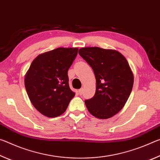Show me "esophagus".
Wrapping results in <instances>:
<instances>
[{"label": "esophagus", "instance_id": "1", "mask_svg": "<svg viewBox=\"0 0 160 160\" xmlns=\"http://www.w3.org/2000/svg\"><path fill=\"white\" fill-rule=\"evenodd\" d=\"M82 92H83V88H81L79 90H78V93H79L80 95H81V94H82Z\"/></svg>", "mask_w": 160, "mask_h": 160}]
</instances>
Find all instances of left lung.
<instances>
[{
	"label": "left lung",
	"mask_w": 160,
	"mask_h": 160,
	"mask_svg": "<svg viewBox=\"0 0 160 160\" xmlns=\"http://www.w3.org/2000/svg\"><path fill=\"white\" fill-rule=\"evenodd\" d=\"M78 53L96 78L95 94L85 101L89 112L98 118L112 117L124 107L132 91L134 77L128 61L113 49L84 47Z\"/></svg>",
	"instance_id": "8db88e82"
}]
</instances>
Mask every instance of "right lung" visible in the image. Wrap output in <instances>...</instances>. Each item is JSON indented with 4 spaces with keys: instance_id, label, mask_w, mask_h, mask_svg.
I'll return each mask as SVG.
<instances>
[{
    "instance_id": "1",
    "label": "right lung",
    "mask_w": 160,
    "mask_h": 160,
    "mask_svg": "<svg viewBox=\"0 0 160 160\" xmlns=\"http://www.w3.org/2000/svg\"><path fill=\"white\" fill-rule=\"evenodd\" d=\"M78 51L57 48L40 54L31 63L25 77L26 91L33 106L44 116L53 118L63 114L74 97L68 70Z\"/></svg>"
}]
</instances>
